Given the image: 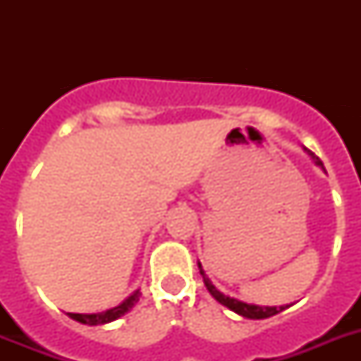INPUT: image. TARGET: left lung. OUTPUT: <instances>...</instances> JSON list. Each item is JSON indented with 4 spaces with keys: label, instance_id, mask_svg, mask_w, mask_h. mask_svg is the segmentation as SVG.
Returning <instances> with one entry per match:
<instances>
[{
    "label": "left lung",
    "instance_id": "obj_1",
    "mask_svg": "<svg viewBox=\"0 0 361 361\" xmlns=\"http://www.w3.org/2000/svg\"><path fill=\"white\" fill-rule=\"evenodd\" d=\"M305 152H307V155L314 161V164L317 166H320V169L324 170V164H322V161H320L314 153H311L307 149V147H303ZM198 269H200V275H202L204 279V285H206V288H208V292L212 294V296L217 300V302L221 303V305H225V307H228L231 311H234V313H238L240 317H243V319H252V320H260V319H268V317H274V314L281 313V311H285L288 305H281V307H268V305H255V303H245V302H240V300H236V298H231L226 296V294H223L221 290H217L215 288V285L212 283V281L208 279V275L204 274L202 266H200V262H198Z\"/></svg>",
    "mask_w": 361,
    "mask_h": 361
}]
</instances>
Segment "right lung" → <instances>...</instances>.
I'll list each match as a JSON object with an SVG mask.
<instances>
[{"label":"right lung","mask_w":361,"mask_h":361,"mask_svg":"<svg viewBox=\"0 0 361 361\" xmlns=\"http://www.w3.org/2000/svg\"><path fill=\"white\" fill-rule=\"evenodd\" d=\"M140 298V290H135L130 296H127L120 305H116L112 309H106V311H101V313H90V314H82V313H69V317L80 324L87 326H99V324H109L112 320H118L120 317H123L125 313H129L130 309L135 307L136 302Z\"/></svg>","instance_id":"1"}]
</instances>
